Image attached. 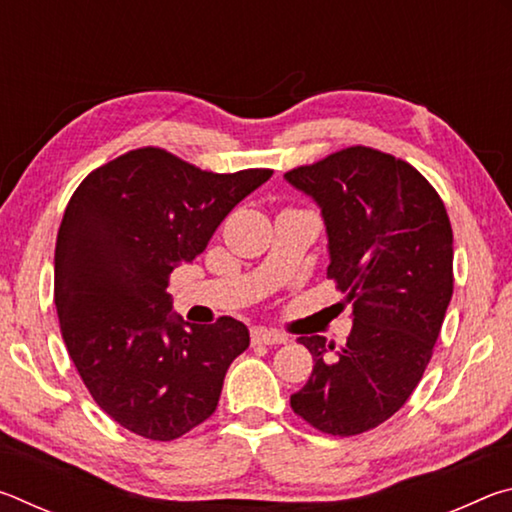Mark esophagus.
Wrapping results in <instances>:
<instances>
[{
  "label": "esophagus",
  "instance_id": "1",
  "mask_svg": "<svg viewBox=\"0 0 512 512\" xmlns=\"http://www.w3.org/2000/svg\"><path fill=\"white\" fill-rule=\"evenodd\" d=\"M250 339H253L255 345H280V343H287L289 336L277 332V329H266V327H255L253 332H250Z\"/></svg>",
  "mask_w": 512,
  "mask_h": 512
}]
</instances>
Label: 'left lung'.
<instances>
[{
	"mask_svg": "<svg viewBox=\"0 0 512 512\" xmlns=\"http://www.w3.org/2000/svg\"><path fill=\"white\" fill-rule=\"evenodd\" d=\"M284 178L323 210L327 277L354 316L343 345L300 336L316 363L291 409L329 436H357L400 411L429 366L454 291L452 223L418 169L370 146Z\"/></svg>",
	"mask_w": 512,
	"mask_h": 512,
	"instance_id": "8db88e82",
	"label": "left lung"
}]
</instances>
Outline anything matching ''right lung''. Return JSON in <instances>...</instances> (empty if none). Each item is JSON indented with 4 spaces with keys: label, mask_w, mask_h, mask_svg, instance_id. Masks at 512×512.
Instances as JSON below:
<instances>
[{
    "label": "right lung",
    "mask_w": 512,
    "mask_h": 512,
    "mask_svg": "<svg viewBox=\"0 0 512 512\" xmlns=\"http://www.w3.org/2000/svg\"><path fill=\"white\" fill-rule=\"evenodd\" d=\"M271 176L205 171L142 146L88 173L69 198L54 257L60 332L92 400L124 429L164 443L216 411L248 329L230 316H171L169 275Z\"/></svg>",
    "instance_id": "obj_1"
}]
</instances>
